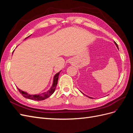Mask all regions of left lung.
Here are the masks:
<instances>
[{
    "label": "left lung",
    "mask_w": 133,
    "mask_h": 133,
    "mask_svg": "<svg viewBox=\"0 0 133 133\" xmlns=\"http://www.w3.org/2000/svg\"><path fill=\"white\" fill-rule=\"evenodd\" d=\"M114 43H115V45H116V47H117V48H118V49H119V48H118V44L116 43V42H114ZM89 98H91V97H89Z\"/></svg>",
    "instance_id": "8db88e82"
}]
</instances>
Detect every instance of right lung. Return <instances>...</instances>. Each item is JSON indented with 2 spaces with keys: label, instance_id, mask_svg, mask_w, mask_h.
I'll return each instance as SVG.
<instances>
[{
  "label": "right lung",
  "instance_id": "1",
  "mask_svg": "<svg viewBox=\"0 0 133 133\" xmlns=\"http://www.w3.org/2000/svg\"><path fill=\"white\" fill-rule=\"evenodd\" d=\"M30 35H29V37H26L25 39L29 37ZM61 71H60L59 73L56 74L54 76V79H53V85H52L51 87L50 88L49 90H48L46 92H44L42 94H35V95H30L29 94L27 93L26 92L24 91L21 89H19L18 88H17V89L19 91V92L22 94V95L27 99H29L31 100H37V101H39V100H43L44 99H45L48 98H49L50 96H51L52 94H53V92L55 91L56 87H57V85L58 84V80L59 78V75L60 74V72Z\"/></svg>",
  "mask_w": 133,
  "mask_h": 133
}]
</instances>
